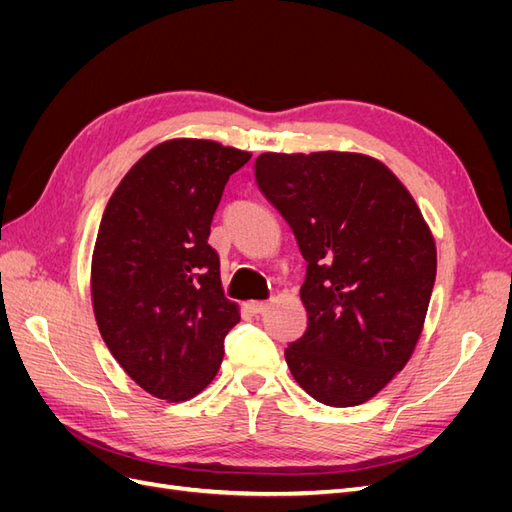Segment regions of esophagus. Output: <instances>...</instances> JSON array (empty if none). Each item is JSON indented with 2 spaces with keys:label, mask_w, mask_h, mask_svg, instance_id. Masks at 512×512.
<instances>
[{
  "label": "esophagus",
  "mask_w": 512,
  "mask_h": 512,
  "mask_svg": "<svg viewBox=\"0 0 512 512\" xmlns=\"http://www.w3.org/2000/svg\"><path fill=\"white\" fill-rule=\"evenodd\" d=\"M247 307H250L252 314H262V312H267V309H269V303L267 301H252Z\"/></svg>",
  "instance_id": "34e87169"
}]
</instances>
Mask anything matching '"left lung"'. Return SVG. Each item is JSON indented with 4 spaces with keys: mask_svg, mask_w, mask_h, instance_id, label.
<instances>
[{
    "mask_svg": "<svg viewBox=\"0 0 512 512\" xmlns=\"http://www.w3.org/2000/svg\"><path fill=\"white\" fill-rule=\"evenodd\" d=\"M254 168L307 260L290 374L324 406L365 404L421 337L438 267L431 230L406 185L363 153H262Z\"/></svg>",
    "mask_w": 512,
    "mask_h": 512,
    "instance_id": "8db88e82",
    "label": "left lung"
}]
</instances>
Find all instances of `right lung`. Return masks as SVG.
I'll return each mask as SVG.
<instances>
[{"label": "right lung", "mask_w": 512, "mask_h": 512, "mask_svg": "<svg viewBox=\"0 0 512 512\" xmlns=\"http://www.w3.org/2000/svg\"><path fill=\"white\" fill-rule=\"evenodd\" d=\"M252 153L203 138L147 151L104 209L91 301L104 344L149 395L185 401L215 378L241 320L207 243L232 173Z\"/></svg>", "instance_id": "obj_1"}]
</instances>
